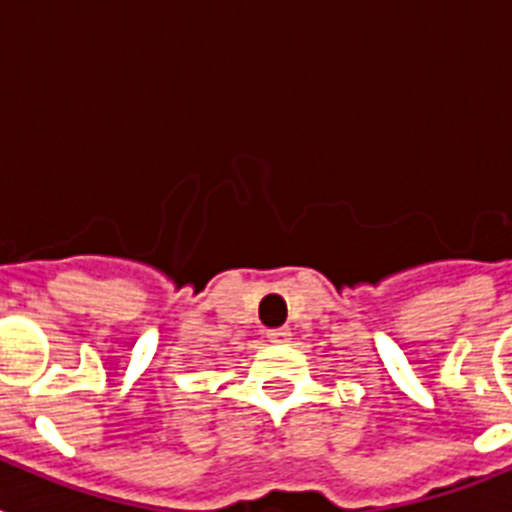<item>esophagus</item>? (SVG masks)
Segmentation results:
<instances>
[{
    "mask_svg": "<svg viewBox=\"0 0 512 512\" xmlns=\"http://www.w3.org/2000/svg\"><path fill=\"white\" fill-rule=\"evenodd\" d=\"M289 336H292V330H289V328H271V330H266V338H269L271 343H287Z\"/></svg>",
    "mask_w": 512,
    "mask_h": 512,
    "instance_id": "obj_1",
    "label": "esophagus"
}]
</instances>
